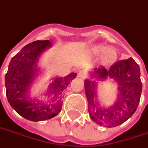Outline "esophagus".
I'll return each mask as SVG.
<instances>
[{"mask_svg":"<svg viewBox=\"0 0 148 148\" xmlns=\"http://www.w3.org/2000/svg\"><path fill=\"white\" fill-rule=\"evenodd\" d=\"M77 76H78V77H80V78L85 79V78H86V76H87V72H86V70L82 69V70H80V71L78 72Z\"/></svg>","mask_w":148,"mask_h":148,"instance_id":"esophagus-1","label":"esophagus"}]
</instances>
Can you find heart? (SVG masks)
<instances>
[{"label":"heart","instance_id":"heart-1","mask_svg":"<svg viewBox=\"0 0 148 148\" xmlns=\"http://www.w3.org/2000/svg\"><path fill=\"white\" fill-rule=\"evenodd\" d=\"M93 53L95 54H100L103 53L101 60L104 64H112L118 58V52L116 49L113 47L106 48L103 45H97L93 48Z\"/></svg>","mask_w":148,"mask_h":148}]
</instances>
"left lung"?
<instances>
[{
  "mask_svg": "<svg viewBox=\"0 0 148 148\" xmlns=\"http://www.w3.org/2000/svg\"><path fill=\"white\" fill-rule=\"evenodd\" d=\"M96 77L100 80L110 78L117 83L119 95L115 103L107 108L97 103V82L86 80L85 90L88 100L89 114L99 125L115 127L126 121L135 112L142 93L140 68L134 59L120 60L109 69L104 67L95 68Z\"/></svg>",
  "mask_w": 148,
  "mask_h": 148,
  "instance_id": "1",
  "label": "left lung"
}]
</instances>
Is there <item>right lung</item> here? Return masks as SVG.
Returning a JSON list of instances; mask_svg holds the SVG:
<instances>
[{
	"instance_id": "add662e5",
	"label": "right lung",
	"mask_w": 148,
	"mask_h": 148,
	"mask_svg": "<svg viewBox=\"0 0 148 148\" xmlns=\"http://www.w3.org/2000/svg\"><path fill=\"white\" fill-rule=\"evenodd\" d=\"M50 45L49 40H36L25 45L13 57L5 77L10 105L20 116L32 121H45L60 112L63 95L76 76V73L72 72L65 77L53 78L47 91L48 97H51L48 102L29 99V87L38 71L36 63L40 53Z\"/></svg>"
}]
</instances>
